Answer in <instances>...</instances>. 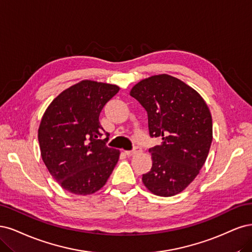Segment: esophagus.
Here are the masks:
<instances>
[{"label": "esophagus", "mask_w": 252, "mask_h": 252, "mask_svg": "<svg viewBox=\"0 0 252 252\" xmlns=\"http://www.w3.org/2000/svg\"><path fill=\"white\" fill-rule=\"evenodd\" d=\"M126 153V156H134V155H136V154H139V153H141V149L140 148H135L133 151H126L125 152Z\"/></svg>", "instance_id": "34e87169"}]
</instances>
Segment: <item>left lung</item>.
<instances>
[{"instance_id":"left-lung-1","label":"left lung","mask_w":252,"mask_h":252,"mask_svg":"<svg viewBox=\"0 0 252 252\" xmlns=\"http://www.w3.org/2000/svg\"><path fill=\"white\" fill-rule=\"evenodd\" d=\"M131 96L148 112L152 137L162 142L150 150L153 165L142 175L152 193L172 197L194 180L213 141V118L207 103L193 88L168 74L137 83Z\"/></svg>"}]
</instances>
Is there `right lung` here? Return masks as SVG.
<instances>
[{"label":"right lung","instance_id":"obj_1","mask_svg":"<svg viewBox=\"0 0 252 252\" xmlns=\"http://www.w3.org/2000/svg\"><path fill=\"white\" fill-rule=\"evenodd\" d=\"M116 85L84 79L48 105L37 131L40 156L63 189L87 196L107 183L119 150L108 148L99 114L118 91Z\"/></svg>","mask_w":252,"mask_h":252}]
</instances>
